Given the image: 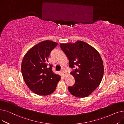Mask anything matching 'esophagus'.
Here are the masks:
<instances>
[{"label":"esophagus","mask_w":124,"mask_h":124,"mask_svg":"<svg viewBox=\"0 0 124 124\" xmlns=\"http://www.w3.org/2000/svg\"><path fill=\"white\" fill-rule=\"evenodd\" d=\"M61 72L63 73V75H64V76H67V73H66L65 71H64V69H62L61 71Z\"/></svg>","instance_id":"esophagus-1"}]
</instances>
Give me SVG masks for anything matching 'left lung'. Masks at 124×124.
I'll list each match as a JSON object with an SVG mask.
<instances>
[{"label": "left lung", "mask_w": 124, "mask_h": 124, "mask_svg": "<svg viewBox=\"0 0 124 124\" xmlns=\"http://www.w3.org/2000/svg\"><path fill=\"white\" fill-rule=\"evenodd\" d=\"M60 46L68 59L69 67L73 68L76 65L71 72L75 84L68 87L70 93L77 97L88 96L99 86L103 77V64L100 53L81 41L62 43Z\"/></svg>", "instance_id": "obj_1"}]
</instances>
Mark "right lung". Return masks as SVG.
I'll return each mask as SVG.
<instances>
[{
    "instance_id": "right-lung-1",
    "label": "right lung",
    "mask_w": 124,
    "mask_h": 124,
    "mask_svg": "<svg viewBox=\"0 0 124 124\" xmlns=\"http://www.w3.org/2000/svg\"><path fill=\"white\" fill-rule=\"evenodd\" d=\"M58 45L50 40L36 44L26 53L22 62L23 80L29 89L40 95L53 93L61 76L52 71V65L48 64L51 51Z\"/></svg>"
}]
</instances>
